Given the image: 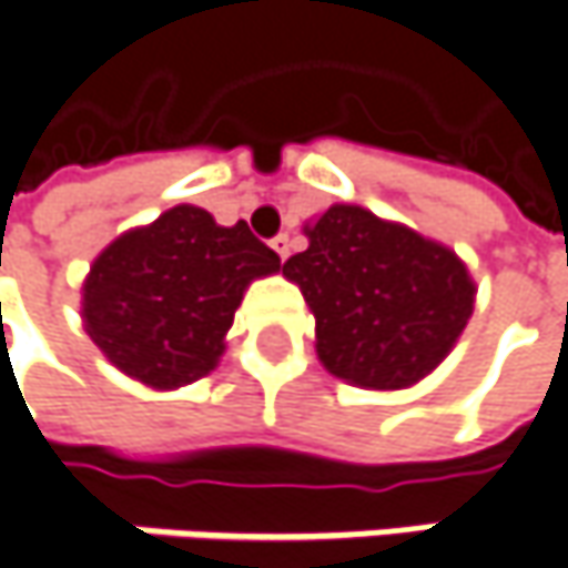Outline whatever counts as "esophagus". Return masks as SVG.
Listing matches in <instances>:
<instances>
[{
  "label": "esophagus",
  "instance_id": "1",
  "mask_svg": "<svg viewBox=\"0 0 568 568\" xmlns=\"http://www.w3.org/2000/svg\"><path fill=\"white\" fill-rule=\"evenodd\" d=\"M271 248H274V252L281 255V262H284V258L291 255V235H287V232L274 235V239H271Z\"/></svg>",
  "mask_w": 568,
  "mask_h": 568
}]
</instances>
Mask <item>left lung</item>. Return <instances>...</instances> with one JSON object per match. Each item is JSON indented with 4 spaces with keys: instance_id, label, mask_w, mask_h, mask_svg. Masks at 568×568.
<instances>
[{
    "instance_id": "1",
    "label": "left lung",
    "mask_w": 568,
    "mask_h": 568,
    "mask_svg": "<svg viewBox=\"0 0 568 568\" xmlns=\"http://www.w3.org/2000/svg\"><path fill=\"white\" fill-rule=\"evenodd\" d=\"M284 262L316 316V355L348 385L397 390L429 375L463 336L475 281L456 252L362 206L336 203Z\"/></svg>"
}]
</instances>
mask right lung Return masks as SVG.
<instances>
[{
  "instance_id": "1",
  "label": "right lung",
  "mask_w": 568,
  "mask_h": 568,
  "mask_svg": "<svg viewBox=\"0 0 568 568\" xmlns=\"http://www.w3.org/2000/svg\"><path fill=\"white\" fill-rule=\"evenodd\" d=\"M281 258L248 225L174 206L119 235L83 284V323L125 375L168 390L216 368L245 287Z\"/></svg>"
}]
</instances>
